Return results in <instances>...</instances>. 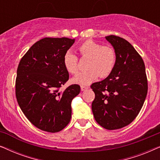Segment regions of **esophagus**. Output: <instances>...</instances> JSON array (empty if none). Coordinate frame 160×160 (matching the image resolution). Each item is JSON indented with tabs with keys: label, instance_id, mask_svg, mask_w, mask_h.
Instances as JSON below:
<instances>
[{
	"label": "esophagus",
	"instance_id": "34e87169",
	"mask_svg": "<svg viewBox=\"0 0 160 160\" xmlns=\"http://www.w3.org/2000/svg\"><path fill=\"white\" fill-rule=\"evenodd\" d=\"M88 88L89 87L87 86H81V89H82V91H86Z\"/></svg>",
	"mask_w": 160,
	"mask_h": 160
}]
</instances>
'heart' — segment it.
Listing matches in <instances>:
<instances>
[{
    "instance_id": "obj_1",
    "label": "heart",
    "mask_w": 160,
    "mask_h": 160,
    "mask_svg": "<svg viewBox=\"0 0 160 160\" xmlns=\"http://www.w3.org/2000/svg\"><path fill=\"white\" fill-rule=\"evenodd\" d=\"M81 58H88L87 71L77 74L73 82L80 85H88L98 76L106 77L112 72L116 62V53L113 48L102 46L92 40H87L78 47ZM78 59L71 52L65 53L63 59L65 69L68 73L76 74L78 71Z\"/></svg>"
}]
</instances>
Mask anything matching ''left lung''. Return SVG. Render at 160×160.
<instances>
[{"instance_id":"left-lung-1","label":"left lung","mask_w":160,"mask_h":160,"mask_svg":"<svg viewBox=\"0 0 160 160\" xmlns=\"http://www.w3.org/2000/svg\"><path fill=\"white\" fill-rule=\"evenodd\" d=\"M113 46L116 62L109 76L91 85L95 95L92 103L95 119L107 130H117L130 124L145 101L148 82L141 55L125 39L106 36Z\"/></svg>"}]
</instances>
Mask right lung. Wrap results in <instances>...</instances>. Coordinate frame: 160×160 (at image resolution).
Here are the masks:
<instances>
[{"mask_svg": "<svg viewBox=\"0 0 160 160\" xmlns=\"http://www.w3.org/2000/svg\"><path fill=\"white\" fill-rule=\"evenodd\" d=\"M75 39L44 38L22 58L17 71L15 92L28 119L41 130L58 132L71 118V101L80 92L78 84L60 88L69 78L63 59Z\"/></svg>", "mask_w": 160, "mask_h": 160, "instance_id": "obj_1", "label": "right lung"}]
</instances>
